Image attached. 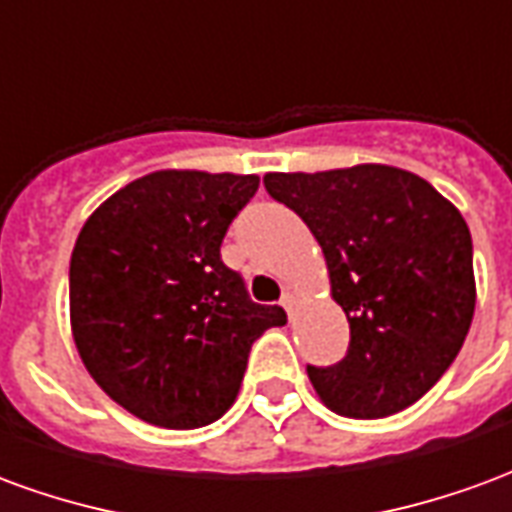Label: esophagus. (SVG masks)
Wrapping results in <instances>:
<instances>
[{
    "mask_svg": "<svg viewBox=\"0 0 512 512\" xmlns=\"http://www.w3.org/2000/svg\"><path fill=\"white\" fill-rule=\"evenodd\" d=\"M282 307L288 310V315H293V310L299 307V293H293V290H288V293L282 296Z\"/></svg>",
    "mask_w": 512,
    "mask_h": 512,
    "instance_id": "34e87169",
    "label": "esophagus"
}]
</instances>
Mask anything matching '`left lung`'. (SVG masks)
I'll list each match as a JSON object with an SVG mask.
<instances>
[{"mask_svg":"<svg viewBox=\"0 0 512 512\" xmlns=\"http://www.w3.org/2000/svg\"><path fill=\"white\" fill-rule=\"evenodd\" d=\"M263 186L321 244L351 326L340 365L307 367L334 414L378 419L436 384L474 318L472 235L428 180L389 164L268 172Z\"/></svg>","mask_w":512,"mask_h":512,"instance_id":"obj_1","label":"left lung"}]
</instances>
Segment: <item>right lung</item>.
Listing matches in <instances>:
<instances>
[{
    "instance_id": "right-lung-1",
    "label": "right lung",
    "mask_w": 512,
    "mask_h": 512,
    "mask_svg": "<svg viewBox=\"0 0 512 512\" xmlns=\"http://www.w3.org/2000/svg\"><path fill=\"white\" fill-rule=\"evenodd\" d=\"M257 175L158 169L84 222L71 255V334L87 373L128 414L169 430L233 406L249 348L282 307L246 299L219 246Z\"/></svg>"
}]
</instances>
